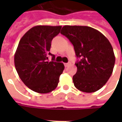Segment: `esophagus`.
Segmentation results:
<instances>
[{"mask_svg":"<svg viewBox=\"0 0 122 122\" xmlns=\"http://www.w3.org/2000/svg\"><path fill=\"white\" fill-rule=\"evenodd\" d=\"M64 65L65 67H67V66H69V65H71V63L69 62V63H64Z\"/></svg>","mask_w":122,"mask_h":122,"instance_id":"34e87169","label":"esophagus"}]
</instances>
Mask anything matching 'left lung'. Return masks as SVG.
I'll return each mask as SVG.
<instances>
[{"mask_svg":"<svg viewBox=\"0 0 122 122\" xmlns=\"http://www.w3.org/2000/svg\"><path fill=\"white\" fill-rule=\"evenodd\" d=\"M61 34L70 40L76 56L80 58L75 63L74 86L86 93L100 90L110 78L115 63L109 40L99 30L87 26L65 25Z\"/></svg>","mask_w":122,"mask_h":122,"instance_id":"left-lung-1","label":"left lung"}]
</instances>
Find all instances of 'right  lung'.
Here are the masks:
<instances>
[{"label": "right lung", "mask_w": 122, "mask_h": 122, "mask_svg": "<svg viewBox=\"0 0 122 122\" xmlns=\"http://www.w3.org/2000/svg\"><path fill=\"white\" fill-rule=\"evenodd\" d=\"M61 26L37 25L21 38L14 55L15 69L22 82L29 89L39 93L52 92L58 85L65 66L55 62L50 52L51 42L60 32ZM48 55L52 61H47Z\"/></svg>", "instance_id": "add662e5"}]
</instances>
